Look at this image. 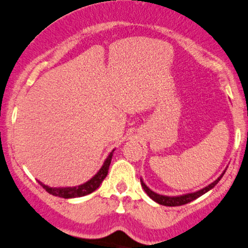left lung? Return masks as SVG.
<instances>
[{
  "label": "left lung",
  "mask_w": 248,
  "mask_h": 248,
  "mask_svg": "<svg viewBox=\"0 0 248 248\" xmlns=\"http://www.w3.org/2000/svg\"><path fill=\"white\" fill-rule=\"evenodd\" d=\"M225 171H226V168H225V170L220 174L219 177H218L217 180H215L214 182L210 183L209 186H206V187H204L203 189H200V190L195 191V193L180 195V196H166V195H160L158 193H154L153 190H151V189L148 188L146 185H145V182L142 181V179H140V183H141L142 189L145 190V193H146L148 196H150L151 199L154 201V202L159 203V204H161V205H166V206H179V205L187 204V203H189V202H193L194 200L199 199V197L202 196V195H204L205 193H208L209 190H211V189L220 181V179H222L224 174H225Z\"/></svg>",
  "instance_id": "1"
}]
</instances>
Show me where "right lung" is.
<instances>
[{
  "label": "right lung",
  "instance_id": "right-lung-1",
  "mask_svg": "<svg viewBox=\"0 0 248 248\" xmlns=\"http://www.w3.org/2000/svg\"><path fill=\"white\" fill-rule=\"evenodd\" d=\"M113 151L115 150H112L109 155L107 156L106 161L103 162L100 170H98L92 179L88 180L87 182L82 183V185L74 186V187H48V186L44 185L43 182H38L40 183V186H42L47 193L53 195V196L61 197V199H75V197L86 196V195L92 194L93 191H95L96 189L100 187L101 183L103 182V180L106 179V176L108 175V170H109V166L111 164Z\"/></svg>",
  "mask_w": 248,
  "mask_h": 248
}]
</instances>
